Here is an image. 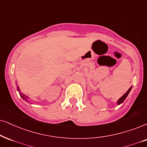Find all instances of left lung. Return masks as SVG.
<instances>
[{
  "label": "left lung",
  "instance_id": "8db88e82",
  "mask_svg": "<svg viewBox=\"0 0 147 147\" xmlns=\"http://www.w3.org/2000/svg\"><path fill=\"white\" fill-rule=\"evenodd\" d=\"M131 88H132V86H131V87H130V88H129V89H128V90H127V92H126V93H125V94H124V95H123V96H122V97H121V98H120V99H119V100H118V101H117V104H118V105H120L121 104H122V103H123V101H125V99H126V97H127L128 94H129V93L130 90H131Z\"/></svg>",
  "mask_w": 147,
  "mask_h": 147
}]
</instances>
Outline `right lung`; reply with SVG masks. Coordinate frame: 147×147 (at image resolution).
Wrapping results in <instances>:
<instances>
[{"label": "right lung", "mask_w": 147, "mask_h": 147, "mask_svg": "<svg viewBox=\"0 0 147 147\" xmlns=\"http://www.w3.org/2000/svg\"><path fill=\"white\" fill-rule=\"evenodd\" d=\"M18 90H19L20 95V97H22V99H24V100L27 101V99H28V98H29V97H28V96H26V95H24V94H23L22 93H21V92H20V88H19V87H18ZM27 102H28V101H27Z\"/></svg>", "instance_id": "right-lung-1"}]
</instances>
